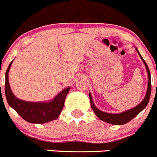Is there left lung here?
<instances>
[{"label":"left lung","instance_id":"8db88e82","mask_svg":"<svg viewBox=\"0 0 157 157\" xmlns=\"http://www.w3.org/2000/svg\"><path fill=\"white\" fill-rule=\"evenodd\" d=\"M136 50L137 51L140 57L141 58L142 61L144 62V65H145L146 66V69H147V74H148V85H147V91L145 98H144V100H143L137 106L135 107V108L128 110V111H124V112L120 113V114H110V113L103 112V111H100L98 108H96L95 105H94V102H93L92 96H91V93L89 92L90 103H91V108H92L93 111H94V114H96V116H97L100 120L115 125L125 124H127L128 122L131 121L132 119L134 118L138 114H140V113L146 108V106H147V104H148L149 100H150V94H151V78H150V72L148 66H147V63H146V62L144 61L143 57L141 56V55L140 54L137 48H136Z\"/></svg>","mask_w":157,"mask_h":157}]
</instances>
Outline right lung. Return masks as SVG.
Instances as JSON below:
<instances>
[{
    "instance_id": "add662e5",
    "label": "right lung",
    "mask_w": 157,
    "mask_h": 157,
    "mask_svg": "<svg viewBox=\"0 0 157 157\" xmlns=\"http://www.w3.org/2000/svg\"><path fill=\"white\" fill-rule=\"evenodd\" d=\"M13 62V61H12ZM12 62L5 73V95L7 103L26 121L32 124H44L58 118L64 106L65 99L70 87L65 88L56 97L49 102H29L15 97L10 89L8 81V72Z\"/></svg>"
}]
</instances>
